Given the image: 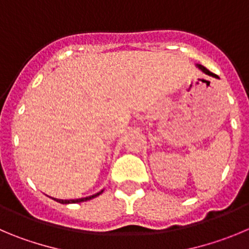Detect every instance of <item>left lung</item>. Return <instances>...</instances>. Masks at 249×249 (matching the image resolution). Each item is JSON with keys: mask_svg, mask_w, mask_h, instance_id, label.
<instances>
[{"mask_svg": "<svg viewBox=\"0 0 249 249\" xmlns=\"http://www.w3.org/2000/svg\"><path fill=\"white\" fill-rule=\"evenodd\" d=\"M198 66H199V69L201 70V71H203V72H205V73H208V75H210V76H213V77H217V76H216L215 73H213V72H210V71H209V70L206 69V67L201 66V65H198Z\"/></svg>", "mask_w": 249, "mask_h": 249, "instance_id": "left-lung-1", "label": "left lung"}]
</instances>
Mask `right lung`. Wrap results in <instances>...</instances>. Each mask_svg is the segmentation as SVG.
<instances>
[{
    "label": "right lung",
    "instance_id": "obj_1",
    "mask_svg": "<svg viewBox=\"0 0 249 249\" xmlns=\"http://www.w3.org/2000/svg\"><path fill=\"white\" fill-rule=\"evenodd\" d=\"M102 192L97 193V194L94 195H90V196H87V198H81V199H72V200H61V199H54V200L59 201V203L61 204H73V203H81V201H86V200H89V199H93L96 198V196H98L99 194H101Z\"/></svg>",
    "mask_w": 249,
    "mask_h": 249
}]
</instances>
